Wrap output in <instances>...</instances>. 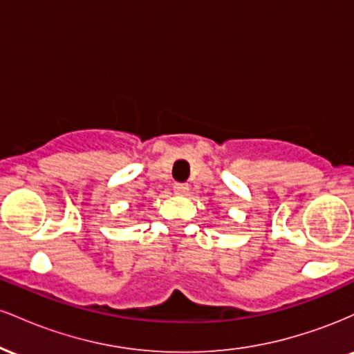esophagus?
Returning <instances> with one entry per match:
<instances>
[{
  "mask_svg": "<svg viewBox=\"0 0 354 354\" xmlns=\"http://www.w3.org/2000/svg\"><path fill=\"white\" fill-rule=\"evenodd\" d=\"M173 188H174V193H176V194H186V193H188L189 186L185 185V183H176Z\"/></svg>",
  "mask_w": 354,
  "mask_h": 354,
  "instance_id": "34e87169",
  "label": "esophagus"
}]
</instances>
